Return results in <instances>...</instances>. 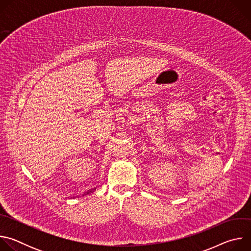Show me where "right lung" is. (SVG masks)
I'll return each instance as SVG.
<instances>
[{
	"label": "right lung",
	"instance_id": "obj_1",
	"mask_svg": "<svg viewBox=\"0 0 251 251\" xmlns=\"http://www.w3.org/2000/svg\"><path fill=\"white\" fill-rule=\"evenodd\" d=\"M94 190H95V189H93V190H90V191H88V192H87V194H89V193H91V192H93V191H94Z\"/></svg>",
	"mask_w": 251,
	"mask_h": 251
}]
</instances>
